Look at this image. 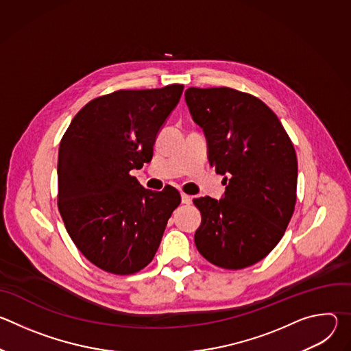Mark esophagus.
<instances>
[{"label": "esophagus", "mask_w": 351, "mask_h": 351, "mask_svg": "<svg viewBox=\"0 0 351 351\" xmlns=\"http://www.w3.org/2000/svg\"><path fill=\"white\" fill-rule=\"evenodd\" d=\"M191 203V195L182 193V204H190Z\"/></svg>", "instance_id": "1"}]
</instances>
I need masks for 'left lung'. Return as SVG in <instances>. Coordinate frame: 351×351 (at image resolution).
I'll return each instance as SVG.
<instances>
[{
	"label": "left lung",
	"instance_id": "8db88e82",
	"mask_svg": "<svg viewBox=\"0 0 351 351\" xmlns=\"http://www.w3.org/2000/svg\"><path fill=\"white\" fill-rule=\"evenodd\" d=\"M184 98L207 138L210 165L226 184L221 199L194 198L202 213L195 247L225 269L254 265L279 243L293 215L294 147L272 110L252 94L190 87Z\"/></svg>",
	"mask_w": 351,
	"mask_h": 351
}]
</instances>
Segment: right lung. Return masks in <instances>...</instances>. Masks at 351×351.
<instances>
[{"instance_id": "add662e5", "label": "right lung", "mask_w": 351, "mask_h": 351, "mask_svg": "<svg viewBox=\"0 0 351 351\" xmlns=\"http://www.w3.org/2000/svg\"><path fill=\"white\" fill-rule=\"evenodd\" d=\"M183 84L118 90L91 99L72 119L58 153V208L80 253L115 275L153 261L180 194L144 189L132 169L178 106Z\"/></svg>"}]
</instances>
